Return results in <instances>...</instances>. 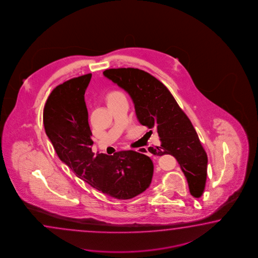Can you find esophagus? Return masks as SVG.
I'll list each match as a JSON object with an SVG mask.
<instances>
[{
  "label": "esophagus",
  "instance_id": "34e87169",
  "mask_svg": "<svg viewBox=\"0 0 258 258\" xmlns=\"http://www.w3.org/2000/svg\"><path fill=\"white\" fill-rule=\"evenodd\" d=\"M136 151L138 152V153H141V154H145V155H148L149 154L147 147H139V148L136 149Z\"/></svg>",
  "mask_w": 258,
  "mask_h": 258
}]
</instances>
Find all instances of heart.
Wrapping results in <instances>:
<instances>
[{"mask_svg": "<svg viewBox=\"0 0 258 258\" xmlns=\"http://www.w3.org/2000/svg\"><path fill=\"white\" fill-rule=\"evenodd\" d=\"M124 96V94L121 92V91H112L107 95V102H110L111 101H114V100H117V99H119V98H121V97Z\"/></svg>", "mask_w": 258, "mask_h": 258, "instance_id": "heart-1", "label": "heart"}]
</instances>
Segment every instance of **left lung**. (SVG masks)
Listing matches in <instances>:
<instances>
[{
    "instance_id": "left-lung-1",
    "label": "left lung",
    "mask_w": 258,
    "mask_h": 258,
    "mask_svg": "<svg viewBox=\"0 0 258 258\" xmlns=\"http://www.w3.org/2000/svg\"><path fill=\"white\" fill-rule=\"evenodd\" d=\"M103 75L130 95L142 125L157 130L161 146L150 147L148 151L175 157L187 178L190 194L201 197L207 177V154L191 121L167 87L151 74L134 68L110 69L103 71Z\"/></svg>"
}]
</instances>
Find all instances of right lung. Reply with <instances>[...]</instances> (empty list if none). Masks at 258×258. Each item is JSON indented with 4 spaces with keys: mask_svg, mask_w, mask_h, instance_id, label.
<instances>
[{
    "mask_svg": "<svg viewBox=\"0 0 258 258\" xmlns=\"http://www.w3.org/2000/svg\"><path fill=\"white\" fill-rule=\"evenodd\" d=\"M91 79V73L73 78L52 91L43 113L45 131L77 177L110 197L129 200L150 186L154 165L150 157L133 150L94 155L84 100Z\"/></svg>",
    "mask_w": 258,
    "mask_h": 258,
    "instance_id": "1",
    "label": "right lung"
}]
</instances>
